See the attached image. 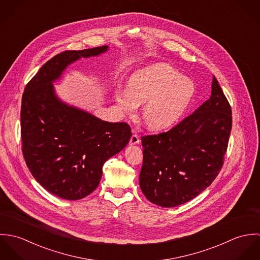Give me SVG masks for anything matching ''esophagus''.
<instances>
[{
  "instance_id": "1",
  "label": "esophagus",
  "mask_w": 260,
  "mask_h": 260,
  "mask_svg": "<svg viewBox=\"0 0 260 260\" xmlns=\"http://www.w3.org/2000/svg\"><path fill=\"white\" fill-rule=\"evenodd\" d=\"M140 143V139H139V136L137 134H133L132 137L130 138V141H129V144L130 145H135V144H139Z\"/></svg>"
}]
</instances>
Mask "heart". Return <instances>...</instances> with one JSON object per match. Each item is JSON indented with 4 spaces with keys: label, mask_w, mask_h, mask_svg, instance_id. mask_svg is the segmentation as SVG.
Here are the masks:
<instances>
[{
    "label": "heart",
    "mask_w": 260,
    "mask_h": 260,
    "mask_svg": "<svg viewBox=\"0 0 260 260\" xmlns=\"http://www.w3.org/2000/svg\"><path fill=\"white\" fill-rule=\"evenodd\" d=\"M194 83L166 63H155L129 77L127 89H118L115 100L124 115L133 116L144 104L142 117L151 130L174 126L195 96Z\"/></svg>",
    "instance_id": "heart-1"
}]
</instances>
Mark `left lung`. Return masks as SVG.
<instances>
[{"mask_svg": "<svg viewBox=\"0 0 260 260\" xmlns=\"http://www.w3.org/2000/svg\"><path fill=\"white\" fill-rule=\"evenodd\" d=\"M231 107L213 76L211 96L167 132L141 137L140 188L150 202L175 207L210 185L222 168Z\"/></svg>", "mask_w": 260, "mask_h": 260, "instance_id": "left-lung-1", "label": "left lung"}]
</instances>
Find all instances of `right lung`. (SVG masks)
Masks as SVG:
<instances>
[{
  "label": "right lung",
  "mask_w": 260,
  "mask_h": 260,
  "mask_svg": "<svg viewBox=\"0 0 260 260\" xmlns=\"http://www.w3.org/2000/svg\"><path fill=\"white\" fill-rule=\"evenodd\" d=\"M108 46L65 51L50 59L27 84L22 97L21 137L26 164L53 195L78 200L100 183L104 163L131 138L125 122L103 121L61 101L53 82L80 58L105 53Z\"/></svg>",
  "instance_id": "add662e5"
}]
</instances>
